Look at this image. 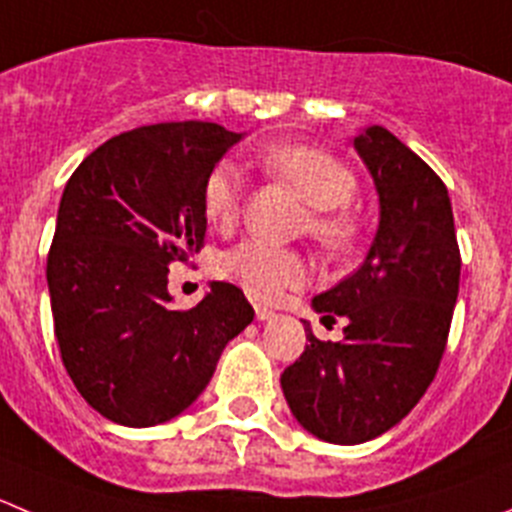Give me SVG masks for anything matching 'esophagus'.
Returning <instances> with one entry per match:
<instances>
[{
    "mask_svg": "<svg viewBox=\"0 0 512 512\" xmlns=\"http://www.w3.org/2000/svg\"><path fill=\"white\" fill-rule=\"evenodd\" d=\"M274 311L271 309H266V306H256V319L259 321H269V319H274Z\"/></svg>",
    "mask_w": 512,
    "mask_h": 512,
    "instance_id": "esophagus-1",
    "label": "esophagus"
}]
</instances>
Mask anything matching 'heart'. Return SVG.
<instances>
[{
	"label": "heart",
	"instance_id": "obj_1",
	"mask_svg": "<svg viewBox=\"0 0 512 512\" xmlns=\"http://www.w3.org/2000/svg\"><path fill=\"white\" fill-rule=\"evenodd\" d=\"M266 175L284 180L311 206L309 233L324 251L347 253L359 233L357 218L347 208L357 193L352 170L314 145L286 143L259 153ZM243 178L231 160L211 165L201 183V211L213 228H228L241 213ZM221 274L248 296L271 301L284 289L299 286L306 276L304 259L289 248L243 241L221 256Z\"/></svg>",
	"mask_w": 512,
	"mask_h": 512
}]
</instances>
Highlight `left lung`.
I'll return each mask as SVG.
<instances>
[{
	"mask_svg": "<svg viewBox=\"0 0 512 512\" xmlns=\"http://www.w3.org/2000/svg\"><path fill=\"white\" fill-rule=\"evenodd\" d=\"M354 148L379 193V228L364 264L314 299L324 319L347 316L342 342L306 326L304 354L281 389L304 430L359 445L410 415L435 379L460 289V248L440 175L387 128Z\"/></svg>",
	"mask_w": 512,
	"mask_h": 512,
	"instance_id": "obj_1",
	"label": "left lung"
}]
</instances>
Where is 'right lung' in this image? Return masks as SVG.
<instances>
[{
  "mask_svg": "<svg viewBox=\"0 0 512 512\" xmlns=\"http://www.w3.org/2000/svg\"><path fill=\"white\" fill-rule=\"evenodd\" d=\"M238 140L201 120L145 125L92 150L67 180L47 253L55 337L77 392L110 422L178 417L253 321L226 281L193 309H173L168 294V266L206 238L203 175Z\"/></svg>",
  "mask_w": 512,
  "mask_h": 512,
  "instance_id": "obj_1",
  "label": "right lung"
}]
</instances>
